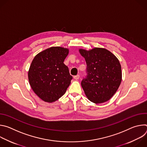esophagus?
I'll return each instance as SVG.
<instances>
[{"label":"esophagus","instance_id":"34e87169","mask_svg":"<svg viewBox=\"0 0 147 147\" xmlns=\"http://www.w3.org/2000/svg\"><path fill=\"white\" fill-rule=\"evenodd\" d=\"M79 78H80V75H78V74L74 76V78L75 80H78V79H79Z\"/></svg>","mask_w":147,"mask_h":147}]
</instances>
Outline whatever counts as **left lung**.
Wrapping results in <instances>:
<instances>
[{
  "mask_svg": "<svg viewBox=\"0 0 147 147\" xmlns=\"http://www.w3.org/2000/svg\"><path fill=\"white\" fill-rule=\"evenodd\" d=\"M79 52L87 63V75L81 83L86 95L95 103L109 100L121 81L119 60L105 48H95L90 51L80 49Z\"/></svg>",
  "mask_w": 147,
  "mask_h": 147,
  "instance_id": "obj_1",
  "label": "left lung"
}]
</instances>
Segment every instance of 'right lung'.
Here are the masks:
<instances>
[{"label": "right lung", "mask_w": 147, "mask_h": 147, "mask_svg": "<svg viewBox=\"0 0 147 147\" xmlns=\"http://www.w3.org/2000/svg\"><path fill=\"white\" fill-rule=\"evenodd\" d=\"M68 54V49L53 47L39 52L32 61L28 73L29 82L42 100H57L70 86L73 77L63 63Z\"/></svg>", "instance_id": "1"}]
</instances>
